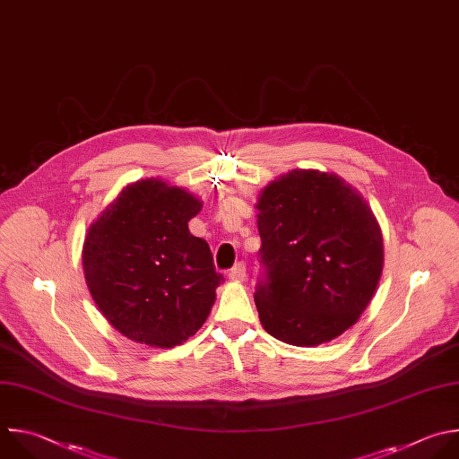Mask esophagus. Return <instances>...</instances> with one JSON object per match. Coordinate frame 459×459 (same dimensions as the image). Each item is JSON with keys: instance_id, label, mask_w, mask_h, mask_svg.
<instances>
[{"instance_id": "obj_1", "label": "esophagus", "mask_w": 459, "mask_h": 459, "mask_svg": "<svg viewBox=\"0 0 459 459\" xmlns=\"http://www.w3.org/2000/svg\"><path fill=\"white\" fill-rule=\"evenodd\" d=\"M245 277H247V266H245V263H236L232 268H230V272H229V279L230 281H245Z\"/></svg>"}]
</instances>
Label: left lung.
<instances>
[{
    "instance_id": "8db88e82",
    "label": "left lung",
    "mask_w": 459,
    "mask_h": 459,
    "mask_svg": "<svg viewBox=\"0 0 459 459\" xmlns=\"http://www.w3.org/2000/svg\"><path fill=\"white\" fill-rule=\"evenodd\" d=\"M255 209L263 328L300 348L342 335L382 275V232L366 200L337 175L293 169L261 191Z\"/></svg>"
}]
</instances>
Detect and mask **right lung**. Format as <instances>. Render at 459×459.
<instances>
[{
	"label": "right lung",
	"mask_w": 459,
	"mask_h": 459,
	"mask_svg": "<svg viewBox=\"0 0 459 459\" xmlns=\"http://www.w3.org/2000/svg\"><path fill=\"white\" fill-rule=\"evenodd\" d=\"M200 211L186 189L147 178L127 186L91 223L82 248L86 284L124 337L175 348L209 317L225 279L207 241L189 232Z\"/></svg>",
	"instance_id": "add662e5"
}]
</instances>
